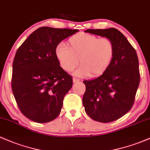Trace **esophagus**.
<instances>
[{
    "label": "esophagus",
    "instance_id": "obj_1",
    "mask_svg": "<svg viewBox=\"0 0 150 150\" xmlns=\"http://www.w3.org/2000/svg\"><path fill=\"white\" fill-rule=\"evenodd\" d=\"M72 80H73V83H76V82L80 81V80H79L78 78H72Z\"/></svg>",
    "mask_w": 150,
    "mask_h": 150
}]
</instances>
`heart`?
Segmentation results:
<instances>
[{"instance_id": "obj_1", "label": "heart", "mask_w": 150, "mask_h": 150, "mask_svg": "<svg viewBox=\"0 0 150 150\" xmlns=\"http://www.w3.org/2000/svg\"><path fill=\"white\" fill-rule=\"evenodd\" d=\"M114 54V44L110 39L99 38L83 32L72 35L67 40V47L59 45L55 49V56L65 71L73 70L80 62L81 66L75 74L81 77H98L104 73Z\"/></svg>"}]
</instances>
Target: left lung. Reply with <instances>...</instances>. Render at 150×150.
Segmentation results:
<instances>
[{
    "label": "left lung",
    "mask_w": 150,
    "mask_h": 150,
    "mask_svg": "<svg viewBox=\"0 0 150 150\" xmlns=\"http://www.w3.org/2000/svg\"><path fill=\"white\" fill-rule=\"evenodd\" d=\"M85 32L108 38L114 44V57L108 70L98 78L83 81L86 113L95 121L110 122L127 113L134 104L140 80L137 55L118 30L88 29Z\"/></svg>",
    "instance_id": "left-lung-1"
}]
</instances>
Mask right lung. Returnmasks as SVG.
I'll return each mask as SVG.
<instances>
[{"label":"right lung","instance_id":"add662e5","mask_svg":"<svg viewBox=\"0 0 150 150\" xmlns=\"http://www.w3.org/2000/svg\"><path fill=\"white\" fill-rule=\"evenodd\" d=\"M78 31L39 28L18 49L13 62L11 88L20 110L30 120L45 123L60 115L72 78L60 66L55 49L62 40Z\"/></svg>","mask_w":150,"mask_h":150}]
</instances>
